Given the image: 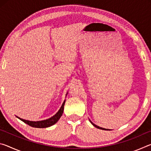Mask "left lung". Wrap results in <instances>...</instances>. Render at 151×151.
Here are the masks:
<instances>
[{"label":"left lung","instance_id":"left-lung-1","mask_svg":"<svg viewBox=\"0 0 151 151\" xmlns=\"http://www.w3.org/2000/svg\"><path fill=\"white\" fill-rule=\"evenodd\" d=\"M89 121H90V122H91V123L93 125V126L94 127H96V128H97V129H101V130H107L106 129H104V128H102V127H99V126H97V125H96L95 124H94L93 122H92L90 119H89Z\"/></svg>","mask_w":151,"mask_h":151}]
</instances>
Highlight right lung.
I'll use <instances>...</instances> for the list:
<instances>
[{
    "instance_id": "1",
    "label": "right lung",
    "mask_w": 151,
    "mask_h": 151,
    "mask_svg": "<svg viewBox=\"0 0 151 151\" xmlns=\"http://www.w3.org/2000/svg\"><path fill=\"white\" fill-rule=\"evenodd\" d=\"M67 94H68V93L66 94V95H67ZM65 101L66 100L64 101L62 106H61L60 109L58 110V111L57 112V113H56L54 116H52V117H50V118L48 119L43 120V121H28V120L22 119L17 116H16L18 119H19L20 121H22V122H24V123L29 124V126L32 127H35V128L49 127L50 126H52V125L55 124V123H57V121L60 119L61 116H62V114L63 113V111H64V106H65Z\"/></svg>"
}]
</instances>
